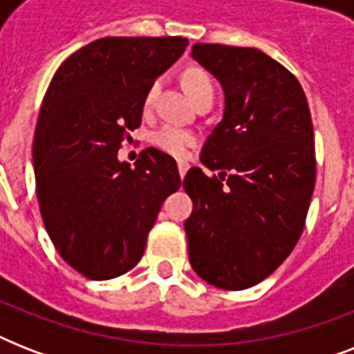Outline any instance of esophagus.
I'll list each match as a JSON object with an SVG mask.
<instances>
[{
    "label": "esophagus",
    "instance_id": "esophagus-1",
    "mask_svg": "<svg viewBox=\"0 0 354 354\" xmlns=\"http://www.w3.org/2000/svg\"><path fill=\"white\" fill-rule=\"evenodd\" d=\"M189 169V163L187 161H178V172H180V178L185 176V172Z\"/></svg>",
    "mask_w": 354,
    "mask_h": 354
}]
</instances>
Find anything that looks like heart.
Instances as JSON below:
<instances>
[{"label": "heart", "mask_w": 354, "mask_h": 354, "mask_svg": "<svg viewBox=\"0 0 354 354\" xmlns=\"http://www.w3.org/2000/svg\"><path fill=\"white\" fill-rule=\"evenodd\" d=\"M183 84H185L189 95L193 97L194 101L202 95H213V82L200 69H189L187 73L183 75ZM160 80H156L149 86V90L145 93V108L147 110L154 106L158 93H160ZM152 143L163 152H167V154L183 158L187 154V150L196 143V133L182 127H176V124H163L152 133Z\"/></svg>", "instance_id": "1"}]
</instances>
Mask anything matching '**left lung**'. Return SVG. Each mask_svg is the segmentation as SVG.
<instances>
[{
  "label": "left lung",
  "mask_w": 354,
  "mask_h": 354,
  "mask_svg": "<svg viewBox=\"0 0 354 354\" xmlns=\"http://www.w3.org/2000/svg\"><path fill=\"white\" fill-rule=\"evenodd\" d=\"M193 60L224 91L222 121L202 147L183 189L189 261L224 290L266 279L301 236L316 182L314 130L299 80L255 47L194 44Z\"/></svg>",
  "instance_id": "1"
}]
</instances>
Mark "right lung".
<instances>
[{"label":"right lung","instance_id":"right-lung-1","mask_svg":"<svg viewBox=\"0 0 354 354\" xmlns=\"http://www.w3.org/2000/svg\"><path fill=\"white\" fill-rule=\"evenodd\" d=\"M187 38L106 36L57 69L32 145L46 230L66 263L88 279L127 274L143 257L163 200L180 189L176 161L156 149L118 152L141 124L149 86L182 57Z\"/></svg>","mask_w":354,"mask_h":354}]
</instances>
